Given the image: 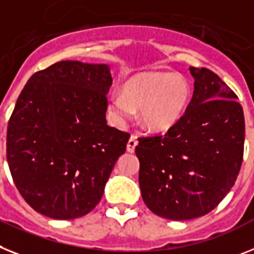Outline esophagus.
Here are the masks:
<instances>
[{
	"label": "esophagus",
	"instance_id": "obj_1",
	"mask_svg": "<svg viewBox=\"0 0 254 254\" xmlns=\"http://www.w3.org/2000/svg\"><path fill=\"white\" fill-rule=\"evenodd\" d=\"M137 144H138L137 137H134V135H131L130 139L127 140V152H134V150H135V147H137Z\"/></svg>",
	"mask_w": 254,
	"mask_h": 254
}]
</instances>
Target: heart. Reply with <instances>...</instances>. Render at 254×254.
I'll list each match as a JSON object with an SVG mask.
<instances>
[{
  "mask_svg": "<svg viewBox=\"0 0 254 254\" xmlns=\"http://www.w3.org/2000/svg\"><path fill=\"white\" fill-rule=\"evenodd\" d=\"M191 95L192 87L183 74L144 72L127 78L123 90L110 95L108 111L117 123H123L139 110L142 127L167 131L182 119Z\"/></svg>",
  "mask_w": 254,
  "mask_h": 254,
  "instance_id": "heart-1",
  "label": "heart"
}]
</instances>
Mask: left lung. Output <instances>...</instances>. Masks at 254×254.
Here are the masks:
<instances>
[{"label": "left lung", "mask_w": 254, "mask_h": 254, "mask_svg": "<svg viewBox=\"0 0 254 254\" xmlns=\"http://www.w3.org/2000/svg\"><path fill=\"white\" fill-rule=\"evenodd\" d=\"M190 72L193 94L182 119L135 147L144 204L173 221L201 217L222 201L240 172L246 138L235 93L206 68Z\"/></svg>", "instance_id": "obj_1"}]
</instances>
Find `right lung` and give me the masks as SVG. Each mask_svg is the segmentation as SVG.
<instances>
[{
  "mask_svg": "<svg viewBox=\"0 0 254 254\" xmlns=\"http://www.w3.org/2000/svg\"><path fill=\"white\" fill-rule=\"evenodd\" d=\"M107 64L62 61L32 74L7 125L6 155L29 205L54 219L95 208L130 135L107 125Z\"/></svg>",
  "mask_w": 254,
  "mask_h": 254,
  "instance_id": "obj_1",
  "label": "right lung"
}]
</instances>
